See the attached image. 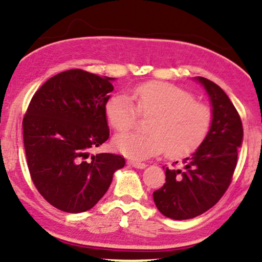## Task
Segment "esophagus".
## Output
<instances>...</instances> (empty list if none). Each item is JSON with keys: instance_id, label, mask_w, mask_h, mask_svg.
I'll use <instances>...</instances> for the list:
<instances>
[{"instance_id": "1", "label": "esophagus", "mask_w": 262, "mask_h": 262, "mask_svg": "<svg viewBox=\"0 0 262 262\" xmlns=\"http://www.w3.org/2000/svg\"><path fill=\"white\" fill-rule=\"evenodd\" d=\"M127 164L131 165V167H134V168H137V169H144V168L147 167V165L144 164V163L136 162V161H128Z\"/></svg>"}]
</instances>
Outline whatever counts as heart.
I'll list each match as a JSON object with an SVG mask.
<instances>
[{
  "label": "heart",
  "instance_id": "heart-1",
  "mask_svg": "<svg viewBox=\"0 0 262 262\" xmlns=\"http://www.w3.org/2000/svg\"><path fill=\"white\" fill-rule=\"evenodd\" d=\"M137 112L150 115L146 125L148 132H122L113 140L114 148L136 161L164 150L170 157L189 155L207 136L212 122L210 107L195 101L190 92L165 82L138 84L132 89L131 98L115 93L104 106L107 124L115 131L128 130L135 124Z\"/></svg>",
  "mask_w": 262,
  "mask_h": 262
}]
</instances>
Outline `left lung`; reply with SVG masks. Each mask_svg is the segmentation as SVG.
<instances>
[{
  "label": "left lung",
  "instance_id": "left-lung-1",
  "mask_svg": "<svg viewBox=\"0 0 262 262\" xmlns=\"http://www.w3.org/2000/svg\"><path fill=\"white\" fill-rule=\"evenodd\" d=\"M195 81L210 98V131L199 148L184 159L183 168L165 169L167 183L153 192L159 212L178 221L198 217L220 201L232 181L243 143L241 116L228 95L210 79L195 77Z\"/></svg>",
  "mask_w": 262,
  "mask_h": 262
}]
</instances>
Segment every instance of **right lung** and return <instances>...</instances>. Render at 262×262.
<instances>
[{"label": "right lung", "mask_w": 262, "mask_h": 262, "mask_svg": "<svg viewBox=\"0 0 262 262\" xmlns=\"http://www.w3.org/2000/svg\"><path fill=\"white\" fill-rule=\"evenodd\" d=\"M115 78L83 70L51 77L30 100L23 140L30 177L49 204L69 213L91 210L125 159L91 155L109 138L104 106Z\"/></svg>", "instance_id": "obj_1"}]
</instances>
